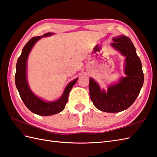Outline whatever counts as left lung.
<instances>
[{
    "instance_id": "obj_1",
    "label": "left lung",
    "mask_w": 157,
    "mask_h": 157,
    "mask_svg": "<svg viewBox=\"0 0 157 157\" xmlns=\"http://www.w3.org/2000/svg\"><path fill=\"white\" fill-rule=\"evenodd\" d=\"M111 46L125 58V77L108 86L107 92L93 78H90L89 90L91 100L98 110L116 113L126 110L135 101L144 83V74L140 58L136 54L131 39L124 35L112 39Z\"/></svg>"
}]
</instances>
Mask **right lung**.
Instances as JSON below:
<instances>
[{
	"mask_svg": "<svg viewBox=\"0 0 157 157\" xmlns=\"http://www.w3.org/2000/svg\"><path fill=\"white\" fill-rule=\"evenodd\" d=\"M53 34V33H47L43 36L34 37L29 40L22 50L21 55L17 60L16 65L15 84L21 100L29 110L39 116H52L63 111L67 102L69 94L78 79L77 78L69 83L65 87L61 96L55 101L43 100L36 96L31 90L27 78L28 56L33 47L40 39L48 37Z\"/></svg>",
	"mask_w": 157,
	"mask_h": 157,
	"instance_id": "add662e5",
	"label": "right lung"
}]
</instances>
